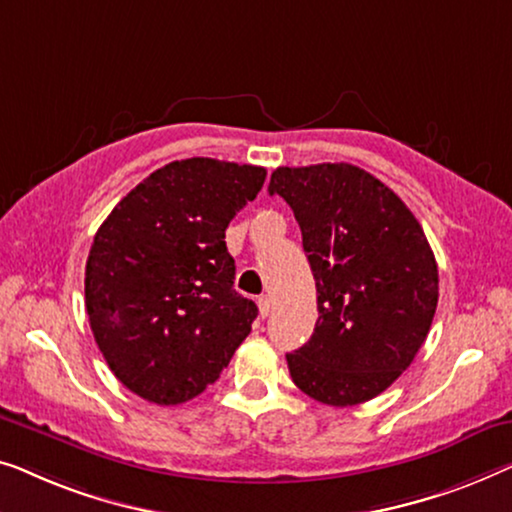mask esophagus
Instances as JSON below:
<instances>
[{
    "mask_svg": "<svg viewBox=\"0 0 512 512\" xmlns=\"http://www.w3.org/2000/svg\"><path fill=\"white\" fill-rule=\"evenodd\" d=\"M257 306H259V315L266 318V315L271 313V297H269V294H262V297L257 299Z\"/></svg>",
    "mask_w": 512,
    "mask_h": 512,
    "instance_id": "esophagus-1",
    "label": "esophagus"
}]
</instances>
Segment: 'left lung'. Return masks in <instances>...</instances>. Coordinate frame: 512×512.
Returning a JSON list of instances; mask_svg holds the SVG:
<instances>
[{"label": "left lung", "instance_id": "8db88e82", "mask_svg": "<svg viewBox=\"0 0 512 512\" xmlns=\"http://www.w3.org/2000/svg\"><path fill=\"white\" fill-rule=\"evenodd\" d=\"M318 287L313 336L287 355L294 385L345 408L385 392L413 362L438 304V266L408 206L345 162L278 167Z\"/></svg>", "mask_w": 512, "mask_h": 512}]
</instances>
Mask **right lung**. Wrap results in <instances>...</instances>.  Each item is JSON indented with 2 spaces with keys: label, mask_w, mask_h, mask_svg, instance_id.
Segmentation results:
<instances>
[{
  "label": "right lung",
  "mask_w": 512,
  "mask_h": 512,
  "mask_svg": "<svg viewBox=\"0 0 512 512\" xmlns=\"http://www.w3.org/2000/svg\"><path fill=\"white\" fill-rule=\"evenodd\" d=\"M264 178L266 169L253 164L169 162L97 229L85 311L109 369L141 399H194L250 334L257 306L234 290L225 229Z\"/></svg>",
  "instance_id": "add662e5"
}]
</instances>
